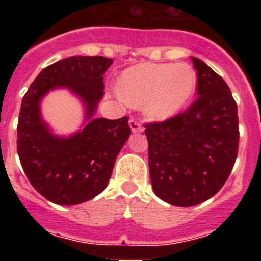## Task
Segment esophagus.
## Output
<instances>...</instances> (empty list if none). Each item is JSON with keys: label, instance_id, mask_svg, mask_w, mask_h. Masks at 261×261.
I'll list each match as a JSON object with an SVG mask.
<instances>
[{"label": "esophagus", "instance_id": "obj_1", "mask_svg": "<svg viewBox=\"0 0 261 261\" xmlns=\"http://www.w3.org/2000/svg\"><path fill=\"white\" fill-rule=\"evenodd\" d=\"M128 125H130L131 131H133V133H141V131L144 130V127H143V125H141L140 121L135 120V118H131V120L128 121Z\"/></svg>", "mask_w": 261, "mask_h": 261}]
</instances>
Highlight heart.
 <instances>
[{
  "mask_svg": "<svg viewBox=\"0 0 261 261\" xmlns=\"http://www.w3.org/2000/svg\"><path fill=\"white\" fill-rule=\"evenodd\" d=\"M196 72L188 64L143 63L121 77L120 94L133 106H145L155 120H167L183 109L196 91Z\"/></svg>",
  "mask_w": 261,
  "mask_h": 261,
  "instance_id": "1",
  "label": "heart"
}]
</instances>
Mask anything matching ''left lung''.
I'll use <instances>...</instances> for the list:
<instances>
[{
  "label": "left lung",
  "mask_w": 261,
  "mask_h": 261,
  "mask_svg": "<svg viewBox=\"0 0 261 261\" xmlns=\"http://www.w3.org/2000/svg\"><path fill=\"white\" fill-rule=\"evenodd\" d=\"M196 101L162 122L145 123L154 193L167 203L191 207L223 187L239 151L238 105L222 77L197 58Z\"/></svg>",
  "instance_id": "8db88e82"
}]
</instances>
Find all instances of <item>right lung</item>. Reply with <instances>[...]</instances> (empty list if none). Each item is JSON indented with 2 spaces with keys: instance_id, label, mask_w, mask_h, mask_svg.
<instances>
[{
  "instance_id": "right-lung-1",
  "label": "right lung",
  "mask_w": 261,
  "mask_h": 261,
  "mask_svg": "<svg viewBox=\"0 0 261 261\" xmlns=\"http://www.w3.org/2000/svg\"><path fill=\"white\" fill-rule=\"evenodd\" d=\"M114 60L103 57L65 58L44 68L21 102L17 154L31 186L53 203H83L109 184L118 152L131 134L127 117L94 118L103 97V74ZM65 86L82 99L89 123L69 138L49 133L41 120L40 101L50 89Z\"/></svg>"
}]
</instances>
